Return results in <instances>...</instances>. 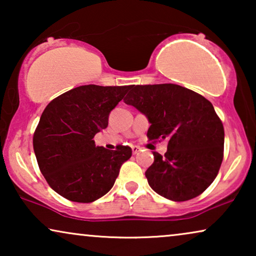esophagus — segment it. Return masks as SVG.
<instances>
[{
  "label": "esophagus",
  "instance_id": "34e87169",
  "mask_svg": "<svg viewBox=\"0 0 256 256\" xmlns=\"http://www.w3.org/2000/svg\"><path fill=\"white\" fill-rule=\"evenodd\" d=\"M132 154L136 155V154H138L140 152H141V148H140V146H132Z\"/></svg>",
  "mask_w": 256,
  "mask_h": 256
}]
</instances>
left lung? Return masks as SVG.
I'll return each instance as SVG.
<instances>
[{"label":"left lung","instance_id":"obj_1","mask_svg":"<svg viewBox=\"0 0 256 256\" xmlns=\"http://www.w3.org/2000/svg\"><path fill=\"white\" fill-rule=\"evenodd\" d=\"M124 101L148 116L149 141L168 140L166 152H152L154 163L146 171L152 190L174 202L202 194L224 158L225 132L212 104L174 84L134 85Z\"/></svg>","mask_w":256,"mask_h":256}]
</instances>
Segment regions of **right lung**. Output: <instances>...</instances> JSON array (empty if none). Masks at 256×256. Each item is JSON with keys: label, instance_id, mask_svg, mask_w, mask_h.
I'll use <instances>...</instances> for the list:
<instances>
[{"label": "right lung", "instance_id": "obj_1", "mask_svg": "<svg viewBox=\"0 0 256 256\" xmlns=\"http://www.w3.org/2000/svg\"><path fill=\"white\" fill-rule=\"evenodd\" d=\"M129 86L85 85L70 90L45 107L34 132V150L48 184L62 197L92 202L113 188L132 156L128 146H96L94 136L107 128L112 110Z\"/></svg>", "mask_w": 256, "mask_h": 256}]
</instances>
